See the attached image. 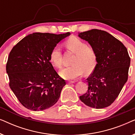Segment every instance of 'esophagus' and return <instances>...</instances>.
<instances>
[{
  "mask_svg": "<svg viewBox=\"0 0 135 135\" xmlns=\"http://www.w3.org/2000/svg\"><path fill=\"white\" fill-rule=\"evenodd\" d=\"M74 82H75L74 81H69V82H68V84H73V83H74Z\"/></svg>",
  "mask_w": 135,
  "mask_h": 135,
  "instance_id": "esophagus-1",
  "label": "esophagus"
}]
</instances>
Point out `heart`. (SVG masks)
I'll use <instances>...</instances> for the list:
<instances>
[{
  "label": "heart",
  "instance_id": "b5f03b06",
  "mask_svg": "<svg viewBox=\"0 0 135 135\" xmlns=\"http://www.w3.org/2000/svg\"><path fill=\"white\" fill-rule=\"evenodd\" d=\"M67 49L75 53L71 64L73 65L64 68L60 72L62 78L68 80L75 79L80 77L83 74L88 75L95 69L97 57L93 48L86 46V44L80 38L73 37L65 43ZM53 64L58 68L62 66L61 49L59 45L53 48L50 54Z\"/></svg>",
  "mask_w": 135,
  "mask_h": 135
}]
</instances>
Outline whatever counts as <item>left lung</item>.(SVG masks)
I'll use <instances>...</instances> for the list:
<instances>
[{
    "instance_id": "8db88e82",
    "label": "left lung",
    "mask_w": 135,
    "mask_h": 135,
    "mask_svg": "<svg viewBox=\"0 0 135 135\" xmlns=\"http://www.w3.org/2000/svg\"><path fill=\"white\" fill-rule=\"evenodd\" d=\"M95 50L97 64L86 79L88 90L80 97L86 106L102 109L110 106L127 82L130 58L124 45L106 31L99 29L79 33Z\"/></svg>"
}]
</instances>
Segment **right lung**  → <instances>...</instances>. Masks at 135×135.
I'll return each instance as SVG.
<instances>
[{"instance_id":"add662e5","label":"right lung","mask_w":135,"mask_h":135,"mask_svg":"<svg viewBox=\"0 0 135 135\" xmlns=\"http://www.w3.org/2000/svg\"><path fill=\"white\" fill-rule=\"evenodd\" d=\"M70 34L33 33L20 40L10 52L6 65L9 86L28 109L43 110L58 101L66 82L53 68L50 54Z\"/></svg>"}]
</instances>
